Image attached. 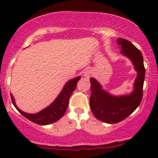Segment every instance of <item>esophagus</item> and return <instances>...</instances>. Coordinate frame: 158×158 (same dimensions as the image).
Listing matches in <instances>:
<instances>
[{"mask_svg": "<svg viewBox=\"0 0 158 158\" xmlns=\"http://www.w3.org/2000/svg\"><path fill=\"white\" fill-rule=\"evenodd\" d=\"M92 71H91L90 69H86L84 72V76H85V78H87V79H89V78L91 77V76H92Z\"/></svg>", "mask_w": 158, "mask_h": 158, "instance_id": "1", "label": "esophagus"}]
</instances>
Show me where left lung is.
Wrapping results in <instances>:
<instances>
[{"label":"left lung","mask_w":158,"mask_h":158,"mask_svg":"<svg viewBox=\"0 0 158 158\" xmlns=\"http://www.w3.org/2000/svg\"><path fill=\"white\" fill-rule=\"evenodd\" d=\"M122 51L131 60L138 73L134 91L130 95L114 96L102 88L94 78H91L90 108L94 116L98 120L108 124H115L128 117L139 106L143 96L145 69L141 51L130 41L123 38L117 39Z\"/></svg>","instance_id":"left-lung-1"}]
</instances>
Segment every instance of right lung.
I'll use <instances>...</instances> for the list:
<instances>
[{"instance_id":"add662e5","label":"right lung","mask_w":158,"mask_h":158,"mask_svg":"<svg viewBox=\"0 0 158 158\" xmlns=\"http://www.w3.org/2000/svg\"><path fill=\"white\" fill-rule=\"evenodd\" d=\"M80 79V76H78V77L71 79L69 82H66L62 92H60L58 97L56 98L55 101L52 104L49 105L48 107L40 111V112L36 113V114H28V113H26L19 109L18 107L16 106L14 98L12 95H10L11 101H12L14 107L17 109V111L20 114H23L25 118L29 119L30 121L38 124V125H49V124L57 122L64 115L66 109L68 107V105H69L70 96H71L73 91L76 89L78 81Z\"/></svg>"}]
</instances>
